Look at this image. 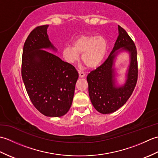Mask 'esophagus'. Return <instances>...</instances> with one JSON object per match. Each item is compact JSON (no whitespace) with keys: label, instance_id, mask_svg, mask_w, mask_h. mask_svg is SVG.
Instances as JSON below:
<instances>
[{"label":"esophagus","instance_id":"34e87169","mask_svg":"<svg viewBox=\"0 0 158 158\" xmlns=\"http://www.w3.org/2000/svg\"><path fill=\"white\" fill-rule=\"evenodd\" d=\"M79 75L80 78H83V77H84L85 75L84 73L81 72V71H79Z\"/></svg>","mask_w":158,"mask_h":158}]
</instances>
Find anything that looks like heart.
<instances>
[{
  "mask_svg": "<svg viewBox=\"0 0 158 158\" xmlns=\"http://www.w3.org/2000/svg\"><path fill=\"white\" fill-rule=\"evenodd\" d=\"M107 42L102 36L83 35L73 44L62 49V55L66 62L74 64L81 55V60L89 69H95L102 62L107 51Z\"/></svg>",
  "mask_w": 158,
  "mask_h": 158,
  "instance_id": "b5f03b06",
  "label": "heart"
}]
</instances>
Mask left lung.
<instances>
[{
    "label": "left lung",
    "mask_w": 158,
    "mask_h": 158,
    "mask_svg": "<svg viewBox=\"0 0 158 158\" xmlns=\"http://www.w3.org/2000/svg\"><path fill=\"white\" fill-rule=\"evenodd\" d=\"M117 36L113 50L102 64L87 77L89 96L95 109L102 114H109L123 106L135 89L138 77L137 52L135 43L126 31L118 26ZM122 52L129 53V64L124 83L119 85L115 68L117 56Z\"/></svg>",
    "instance_id": "1"
}]
</instances>
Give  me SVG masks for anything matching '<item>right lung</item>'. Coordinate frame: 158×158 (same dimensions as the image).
<instances>
[{"instance_id": "right-lung-1", "label": "right lung", "mask_w": 158, "mask_h": 158, "mask_svg": "<svg viewBox=\"0 0 158 158\" xmlns=\"http://www.w3.org/2000/svg\"><path fill=\"white\" fill-rule=\"evenodd\" d=\"M48 25L30 33L23 49L22 77L33 105L48 117L64 115L71 106L79 74L73 65L53 53Z\"/></svg>"}]
</instances>
